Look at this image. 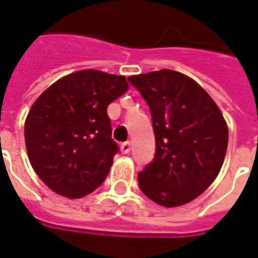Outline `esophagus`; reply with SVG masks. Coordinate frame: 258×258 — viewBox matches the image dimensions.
<instances>
[{"label": "esophagus", "instance_id": "1", "mask_svg": "<svg viewBox=\"0 0 258 258\" xmlns=\"http://www.w3.org/2000/svg\"><path fill=\"white\" fill-rule=\"evenodd\" d=\"M120 150H121V153L124 154L130 153V150H131V144H130V142H124V144H121V146H120Z\"/></svg>", "mask_w": 258, "mask_h": 258}]
</instances>
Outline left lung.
I'll return each mask as SVG.
<instances>
[{
    "instance_id": "obj_1",
    "label": "left lung",
    "mask_w": 258,
    "mask_h": 258,
    "mask_svg": "<svg viewBox=\"0 0 258 258\" xmlns=\"http://www.w3.org/2000/svg\"><path fill=\"white\" fill-rule=\"evenodd\" d=\"M150 108L156 138L153 161L138 175L139 187L158 205H184L220 172L228 127L216 102L190 76L172 70L133 75Z\"/></svg>"
}]
</instances>
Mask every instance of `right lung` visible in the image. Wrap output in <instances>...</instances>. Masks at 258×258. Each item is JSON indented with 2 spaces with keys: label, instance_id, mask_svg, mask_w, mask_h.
<instances>
[{
  "label": "right lung",
  "instance_id": "right-lung-1",
  "mask_svg": "<svg viewBox=\"0 0 258 258\" xmlns=\"http://www.w3.org/2000/svg\"><path fill=\"white\" fill-rule=\"evenodd\" d=\"M128 87L123 75L82 70L60 78L32 104L26 149L50 190L76 200L101 186L117 153L106 109Z\"/></svg>",
  "mask_w": 258,
  "mask_h": 258
}]
</instances>
